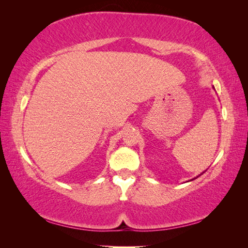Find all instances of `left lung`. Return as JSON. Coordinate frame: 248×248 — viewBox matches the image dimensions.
<instances>
[{
	"mask_svg": "<svg viewBox=\"0 0 248 248\" xmlns=\"http://www.w3.org/2000/svg\"><path fill=\"white\" fill-rule=\"evenodd\" d=\"M202 174H201V175H202ZM201 175H199V176H201ZM199 176H197V177H199ZM194 179H195V178H194Z\"/></svg>",
	"mask_w": 248,
	"mask_h": 248,
	"instance_id": "obj_1",
	"label": "left lung"
}]
</instances>
